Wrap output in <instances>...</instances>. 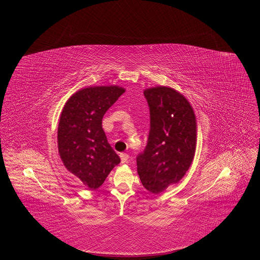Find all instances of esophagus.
<instances>
[{
	"instance_id": "obj_1",
	"label": "esophagus",
	"mask_w": 260,
	"mask_h": 260,
	"mask_svg": "<svg viewBox=\"0 0 260 260\" xmlns=\"http://www.w3.org/2000/svg\"><path fill=\"white\" fill-rule=\"evenodd\" d=\"M120 158H121V162H127L128 158H129V155L127 153H121L120 154Z\"/></svg>"
}]
</instances>
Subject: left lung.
<instances>
[{
	"label": "left lung",
	"instance_id": "left-lung-1",
	"mask_svg": "<svg viewBox=\"0 0 260 260\" xmlns=\"http://www.w3.org/2000/svg\"><path fill=\"white\" fill-rule=\"evenodd\" d=\"M151 128L137 157L138 174L147 191L158 194L178 183L190 168L196 148V118L188 101L168 86L144 91Z\"/></svg>",
	"mask_w": 260,
	"mask_h": 260
}]
</instances>
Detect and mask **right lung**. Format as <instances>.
<instances>
[{"instance_id":"add662e5","label":"right lung","mask_w":260,"mask_h":260,"mask_svg":"<svg viewBox=\"0 0 260 260\" xmlns=\"http://www.w3.org/2000/svg\"><path fill=\"white\" fill-rule=\"evenodd\" d=\"M124 92L117 85L89 86L66 102L60 114L57 142L65 167L90 190H96L120 162L107 142L102 119Z\"/></svg>"}]
</instances>
